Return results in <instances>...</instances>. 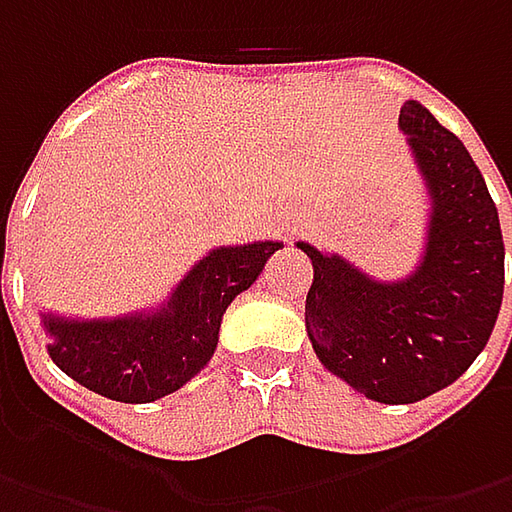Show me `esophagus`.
<instances>
[{
	"mask_svg": "<svg viewBox=\"0 0 512 512\" xmlns=\"http://www.w3.org/2000/svg\"><path fill=\"white\" fill-rule=\"evenodd\" d=\"M282 230H285V233H290V230H293V219H282Z\"/></svg>",
	"mask_w": 512,
	"mask_h": 512,
	"instance_id": "esophagus-1",
	"label": "esophagus"
}]
</instances>
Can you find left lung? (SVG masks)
I'll return each mask as SVG.
<instances>
[{
    "instance_id": "obj_1",
    "label": "left lung",
    "mask_w": 512,
    "mask_h": 512,
    "mask_svg": "<svg viewBox=\"0 0 512 512\" xmlns=\"http://www.w3.org/2000/svg\"><path fill=\"white\" fill-rule=\"evenodd\" d=\"M399 130L427 190L419 265L384 282L342 253L296 242L313 265L305 327L333 376L382 404L453 384L493 333L504 293L499 210L459 136L407 99Z\"/></svg>"
}]
</instances>
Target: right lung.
Wrapping results in <instances>:
<instances>
[{
	"instance_id": "1",
	"label": "right lung",
	"mask_w": 512,
	"mask_h": 512,
	"mask_svg": "<svg viewBox=\"0 0 512 512\" xmlns=\"http://www.w3.org/2000/svg\"><path fill=\"white\" fill-rule=\"evenodd\" d=\"M279 247L282 242L213 247L150 310L102 319L42 310L50 359L73 382L113 402L170 396L213 359L227 305L259 279Z\"/></svg>"
}]
</instances>
